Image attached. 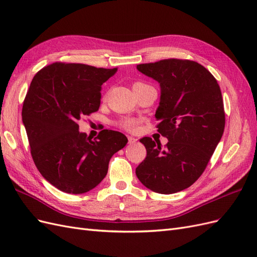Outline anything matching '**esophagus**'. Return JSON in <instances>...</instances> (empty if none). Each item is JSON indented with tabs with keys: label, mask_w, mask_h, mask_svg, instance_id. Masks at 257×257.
<instances>
[{
	"label": "esophagus",
	"mask_w": 257,
	"mask_h": 257,
	"mask_svg": "<svg viewBox=\"0 0 257 257\" xmlns=\"http://www.w3.org/2000/svg\"><path fill=\"white\" fill-rule=\"evenodd\" d=\"M127 139H128V144H130V145L136 144V143H137V141H138L137 138H135V137H132V136H128V137H127Z\"/></svg>",
	"instance_id": "1"
}]
</instances>
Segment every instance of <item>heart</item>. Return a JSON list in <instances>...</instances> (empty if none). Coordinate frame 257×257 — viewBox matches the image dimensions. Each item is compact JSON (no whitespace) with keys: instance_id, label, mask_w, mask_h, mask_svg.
Returning a JSON list of instances; mask_svg holds the SVG:
<instances>
[{"instance_id":"obj_1","label":"heart","mask_w":257,"mask_h":257,"mask_svg":"<svg viewBox=\"0 0 257 257\" xmlns=\"http://www.w3.org/2000/svg\"><path fill=\"white\" fill-rule=\"evenodd\" d=\"M139 85H144V83L142 82H135L134 83V88H137L139 87ZM138 125H139V120L138 119H135V118H123L121 119L119 122H118V126L125 130L127 132H136L137 128H138Z\"/></svg>"}]
</instances>
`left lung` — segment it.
I'll list each match as a JSON object with an SVG mask.
<instances>
[{
	"label": "left lung",
	"mask_w": 257,
	"mask_h": 257,
	"mask_svg": "<svg viewBox=\"0 0 257 257\" xmlns=\"http://www.w3.org/2000/svg\"><path fill=\"white\" fill-rule=\"evenodd\" d=\"M160 83V106L155 112L161 143L144 137L146 159L136 176L146 188L173 194L189 188L204 173L225 127L220 85L207 68L195 61L166 59L137 65Z\"/></svg>",
	"instance_id": "obj_1"
}]
</instances>
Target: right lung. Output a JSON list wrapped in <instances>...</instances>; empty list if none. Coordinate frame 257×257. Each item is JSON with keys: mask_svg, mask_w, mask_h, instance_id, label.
<instances>
[{"mask_svg": "<svg viewBox=\"0 0 257 257\" xmlns=\"http://www.w3.org/2000/svg\"><path fill=\"white\" fill-rule=\"evenodd\" d=\"M116 68L56 62L37 72L23 102L31 155L42 176L62 192L94 189L108 172L112 155L127 144L120 132L100 131L92 139L79 121L98 110L102 84Z\"/></svg>", "mask_w": 257, "mask_h": 257, "instance_id": "1", "label": "right lung"}]
</instances>
